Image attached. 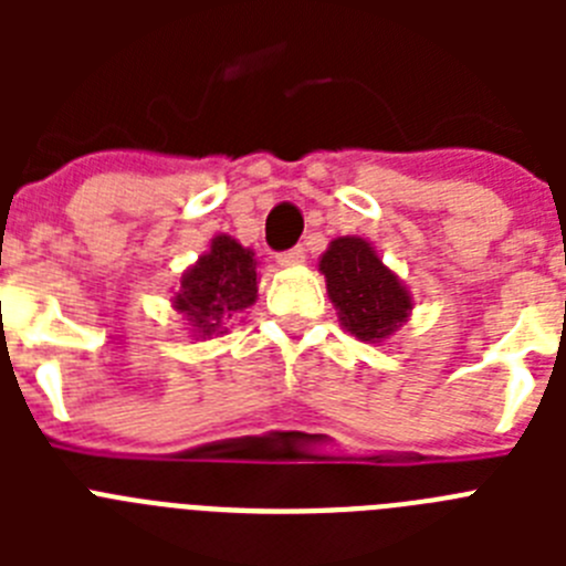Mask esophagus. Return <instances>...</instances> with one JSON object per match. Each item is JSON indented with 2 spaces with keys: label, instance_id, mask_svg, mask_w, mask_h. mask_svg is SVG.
Listing matches in <instances>:
<instances>
[{
  "label": "esophagus",
  "instance_id": "obj_1",
  "mask_svg": "<svg viewBox=\"0 0 566 566\" xmlns=\"http://www.w3.org/2000/svg\"><path fill=\"white\" fill-rule=\"evenodd\" d=\"M303 260H306V252H303V247H294V249H289V252L277 254L280 266H297V263H303Z\"/></svg>",
  "mask_w": 566,
  "mask_h": 566
}]
</instances>
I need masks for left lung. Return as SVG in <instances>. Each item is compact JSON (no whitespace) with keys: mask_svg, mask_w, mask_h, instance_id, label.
<instances>
[{"mask_svg":"<svg viewBox=\"0 0 566 566\" xmlns=\"http://www.w3.org/2000/svg\"><path fill=\"white\" fill-rule=\"evenodd\" d=\"M317 266L339 323L363 343H385L411 317V292L365 238H334Z\"/></svg>","mask_w":566,"mask_h":566,"instance_id":"1","label":"left lung"}]
</instances>
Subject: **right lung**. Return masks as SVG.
Listing matches in <instances>:
<instances>
[{
	"mask_svg": "<svg viewBox=\"0 0 566 566\" xmlns=\"http://www.w3.org/2000/svg\"><path fill=\"white\" fill-rule=\"evenodd\" d=\"M258 260L232 234H214L207 252L181 274L172 308L187 317L192 337H221L258 300Z\"/></svg>",
	"mask_w": 566,
	"mask_h": 566,
	"instance_id": "add662e5",
	"label": "right lung"
}]
</instances>
